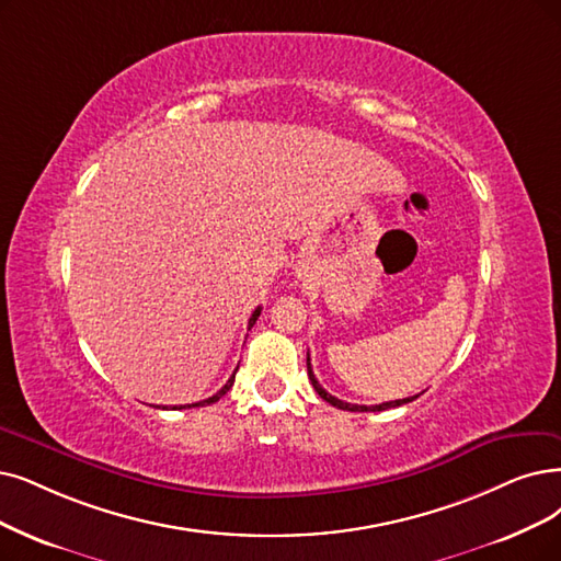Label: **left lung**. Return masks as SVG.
<instances>
[{
	"mask_svg": "<svg viewBox=\"0 0 561 561\" xmlns=\"http://www.w3.org/2000/svg\"><path fill=\"white\" fill-rule=\"evenodd\" d=\"M306 366H308V377H310V382H312V387H316V391L320 393V398L322 400H327L329 405H333V408H339V410H347V412H382V410H389V408H400V405H405V402H412L414 398H419V396H412V398H402V400H389V402H379V405H352V402H345V400H339L335 396H331L329 391H324L322 387H320V382L316 379V375H312V366H310V354H308V358H306Z\"/></svg>",
	"mask_w": 561,
	"mask_h": 561,
	"instance_id": "1",
	"label": "left lung"
}]
</instances>
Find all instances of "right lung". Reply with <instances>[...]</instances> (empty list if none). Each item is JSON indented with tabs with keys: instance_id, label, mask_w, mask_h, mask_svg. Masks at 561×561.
<instances>
[{
	"instance_id": "add662e5",
	"label": "right lung",
	"mask_w": 561,
	"mask_h": 561,
	"mask_svg": "<svg viewBox=\"0 0 561 561\" xmlns=\"http://www.w3.org/2000/svg\"><path fill=\"white\" fill-rule=\"evenodd\" d=\"M260 306L253 310V316H251V320H249V329L255 324V320L260 318ZM234 375H237V370L232 373V377L228 379V382H226V387H222L220 391H216L211 398H207V400H199V402H193V405H179V408H172V410H186V408H203V405H211V402H216V400H220L222 396H226L230 389H232V385H234Z\"/></svg>"
}]
</instances>
